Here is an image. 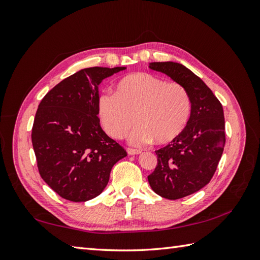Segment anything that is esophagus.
<instances>
[{
	"label": "esophagus",
	"instance_id": "34e87169",
	"mask_svg": "<svg viewBox=\"0 0 260 260\" xmlns=\"http://www.w3.org/2000/svg\"><path fill=\"white\" fill-rule=\"evenodd\" d=\"M127 153H128L129 155H136V154H140L141 151L140 150H136V148L128 147V148H127Z\"/></svg>",
	"mask_w": 260,
	"mask_h": 260
}]
</instances>
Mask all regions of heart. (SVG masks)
Returning a JSON list of instances; mask_svg holds the SVG:
<instances>
[{"label":"heart","mask_w":260,"mask_h":260,"mask_svg":"<svg viewBox=\"0 0 260 260\" xmlns=\"http://www.w3.org/2000/svg\"><path fill=\"white\" fill-rule=\"evenodd\" d=\"M191 110V96L183 85L147 73L123 77L114 93L103 92L97 101L99 120L114 139H125L134 124L139 125L131 136L135 145L152 141L167 145L178 140L189 124Z\"/></svg>","instance_id":"b5f03b06"}]
</instances>
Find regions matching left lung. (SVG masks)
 Instances as JSON below:
<instances>
[{
	"label": "left lung",
	"mask_w": 260,
	"mask_h": 260,
	"mask_svg": "<svg viewBox=\"0 0 260 260\" xmlns=\"http://www.w3.org/2000/svg\"><path fill=\"white\" fill-rule=\"evenodd\" d=\"M148 66L183 85L191 96V117L185 131L155 151L156 168L147 176L156 194L178 200L201 190L212 179L225 144L223 109L211 89L184 66L172 61Z\"/></svg>",
	"instance_id": "8db88e82"
}]
</instances>
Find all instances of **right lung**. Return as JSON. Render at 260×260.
<instances>
[{"mask_svg":"<svg viewBox=\"0 0 260 260\" xmlns=\"http://www.w3.org/2000/svg\"><path fill=\"white\" fill-rule=\"evenodd\" d=\"M125 67L82 69L54 86L39 104L32 145L43 181L73 202L101 194L124 147L102 129L97 117L98 85Z\"/></svg>","mask_w":260,"mask_h":260,"instance_id":"1","label":"right lung"}]
</instances>
